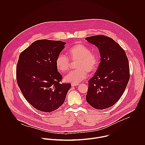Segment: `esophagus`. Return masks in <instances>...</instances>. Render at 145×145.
<instances>
[{"label": "esophagus", "mask_w": 145, "mask_h": 145, "mask_svg": "<svg viewBox=\"0 0 145 145\" xmlns=\"http://www.w3.org/2000/svg\"><path fill=\"white\" fill-rule=\"evenodd\" d=\"M78 85H79V84H74V83L71 84L72 86H78Z\"/></svg>", "instance_id": "34e87169"}]
</instances>
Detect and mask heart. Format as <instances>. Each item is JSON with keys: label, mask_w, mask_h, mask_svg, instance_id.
Wrapping results in <instances>:
<instances>
[{"label": "heart", "mask_w": 145, "mask_h": 145, "mask_svg": "<svg viewBox=\"0 0 145 145\" xmlns=\"http://www.w3.org/2000/svg\"><path fill=\"white\" fill-rule=\"evenodd\" d=\"M70 60L75 62L77 70L71 71L64 77V80L66 82L78 84L84 80L87 76V72H93L96 70L98 65L97 56L85 46L82 44H77L70 48L68 51ZM56 66L59 71L61 73L67 71L70 66L69 58L60 54L56 60Z\"/></svg>", "instance_id": "obj_1"}]
</instances>
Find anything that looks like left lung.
Segmentation results:
<instances>
[{
	"label": "left lung",
	"mask_w": 145,
	"mask_h": 145,
	"mask_svg": "<svg viewBox=\"0 0 145 145\" xmlns=\"http://www.w3.org/2000/svg\"><path fill=\"white\" fill-rule=\"evenodd\" d=\"M85 40L98 47L101 57L97 70L89 80L86 102L97 109L108 108L120 99L128 83V60L124 50L109 37L93 36Z\"/></svg>",
	"instance_id": "1"
}]
</instances>
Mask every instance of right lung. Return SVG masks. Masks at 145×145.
Segmentation results:
<instances>
[{"label": "right lung", "instance_id": "right-lung-1", "mask_svg": "<svg viewBox=\"0 0 145 145\" xmlns=\"http://www.w3.org/2000/svg\"><path fill=\"white\" fill-rule=\"evenodd\" d=\"M64 42L40 40L21 52L17 66V81L27 102L36 109L51 112L64 103L70 83H61L56 60Z\"/></svg>", "mask_w": 145, "mask_h": 145}]
</instances>
